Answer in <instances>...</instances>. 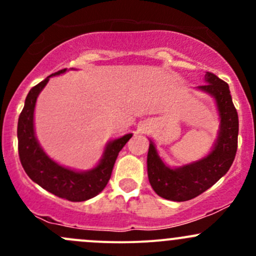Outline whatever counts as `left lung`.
<instances>
[{
    "label": "left lung",
    "instance_id": "1",
    "mask_svg": "<svg viewBox=\"0 0 256 256\" xmlns=\"http://www.w3.org/2000/svg\"><path fill=\"white\" fill-rule=\"evenodd\" d=\"M207 84L198 89L214 98L218 108V138L213 150L200 161L171 168L158 156L156 147L150 141L147 154V174L151 187L160 197L174 202H184L210 188L230 168L238 148V112L232 100L229 85L216 74L206 73Z\"/></svg>",
    "mask_w": 256,
    "mask_h": 256
}]
</instances>
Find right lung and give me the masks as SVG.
<instances>
[{
    "label": "right lung",
    "instance_id": "obj_1",
    "mask_svg": "<svg viewBox=\"0 0 256 256\" xmlns=\"http://www.w3.org/2000/svg\"><path fill=\"white\" fill-rule=\"evenodd\" d=\"M66 69L50 74L43 82L33 86L28 92L24 102V108L18 118L17 138L18 154L20 164L28 177L53 193L59 198H64L70 202H82L99 194L112 177V172L121 151L126 142L132 138V134L122 136L120 138L110 141L106 144L102 160L94 168L85 172L60 166L48 157L38 144L34 132V108L37 98L43 88L47 85L49 78L63 74Z\"/></svg>",
    "mask_w": 256,
    "mask_h": 256
}]
</instances>
